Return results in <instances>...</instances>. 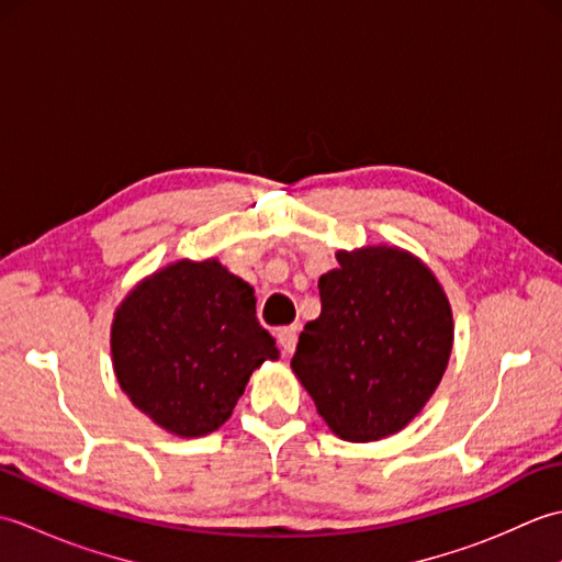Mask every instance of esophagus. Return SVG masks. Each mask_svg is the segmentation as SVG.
I'll use <instances>...</instances> for the list:
<instances>
[{
  "instance_id": "esophagus-1",
  "label": "esophagus",
  "mask_w": 562,
  "mask_h": 562,
  "mask_svg": "<svg viewBox=\"0 0 562 562\" xmlns=\"http://www.w3.org/2000/svg\"><path fill=\"white\" fill-rule=\"evenodd\" d=\"M278 345H280V350H282L284 357L292 355L294 348H296V328H294V326L280 328V330H278Z\"/></svg>"
}]
</instances>
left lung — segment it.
<instances>
[{
  "mask_svg": "<svg viewBox=\"0 0 562 562\" xmlns=\"http://www.w3.org/2000/svg\"><path fill=\"white\" fill-rule=\"evenodd\" d=\"M321 274V316L292 369L340 439L374 441L408 425L445 374L453 324L435 274L389 246L340 250Z\"/></svg>",
  "mask_w": 562,
  "mask_h": 562,
  "instance_id": "obj_1",
  "label": "left lung"
}]
</instances>
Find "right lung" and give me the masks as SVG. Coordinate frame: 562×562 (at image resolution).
<instances>
[{
    "label": "right lung",
    "instance_id": "1",
    "mask_svg": "<svg viewBox=\"0 0 562 562\" xmlns=\"http://www.w3.org/2000/svg\"><path fill=\"white\" fill-rule=\"evenodd\" d=\"M111 352L130 401L178 437L229 420L254 369L280 355L258 324L254 288L217 260H178L130 292Z\"/></svg>",
    "mask_w": 562,
    "mask_h": 562
}]
</instances>
